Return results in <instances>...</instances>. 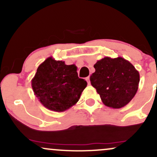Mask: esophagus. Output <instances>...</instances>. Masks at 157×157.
Instances as JSON below:
<instances>
[{
	"mask_svg": "<svg viewBox=\"0 0 157 157\" xmlns=\"http://www.w3.org/2000/svg\"><path fill=\"white\" fill-rule=\"evenodd\" d=\"M86 81H87V82H88V84H90V77L89 76V77H87L86 78Z\"/></svg>",
	"mask_w": 157,
	"mask_h": 157,
	"instance_id": "1",
	"label": "esophagus"
}]
</instances>
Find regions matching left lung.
<instances>
[{"label":"left lung","mask_w":157,"mask_h":157,"mask_svg":"<svg viewBox=\"0 0 157 157\" xmlns=\"http://www.w3.org/2000/svg\"><path fill=\"white\" fill-rule=\"evenodd\" d=\"M94 67L95 72L90 80L104 105L120 109L134 98L138 90L140 74L129 61L120 57H105L97 60Z\"/></svg>","instance_id":"1"}]
</instances>
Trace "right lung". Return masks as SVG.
<instances>
[{"mask_svg": "<svg viewBox=\"0 0 157 157\" xmlns=\"http://www.w3.org/2000/svg\"><path fill=\"white\" fill-rule=\"evenodd\" d=\"M75 64L49 57L38 66L32 80L34 94L44 107L62 112L77 103L87 82L79 78Z\"/></svg>", "mask_w": 157, "mask_h": 157, "instance_id": "obj_1", "label": "right lung"}]
</instances>
